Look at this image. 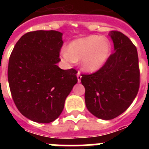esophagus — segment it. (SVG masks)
<instances>
[{
  "label": "esophagus",
  "mask_w": 149,
  "mask_h": 149,
  "mask_svg": "<svg viewBox=\"0 0 149 149\" xmlns=\"http://www.w3.org/2000/svg\"><path fill=\"white\" fill-rule=\"evenodd\" d=\"M77 81H78V83L81 82V72H78L77 74Z\"/></svg>",
  "instance_id": "obj_1"
}]
</instances>
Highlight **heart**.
<instances>
[{
	"label": "heart",
	"instance_id": "heart-1",
	"mask_svg": "<svg viewBox=\"0 0 149 149\" xmlns=\"http://www.w3.org/2000/svg\"><path fill=\"white\" fill-rule=\"evenodd\" d=\"M110 43L107 39L93 35L72 41L66 50L61 52V57L68 64L81 60V67L89 72L98 71L108 60Z\"/></svg>",
	"mask_w": 149,
	"mask_h": 149
}]
</instances>
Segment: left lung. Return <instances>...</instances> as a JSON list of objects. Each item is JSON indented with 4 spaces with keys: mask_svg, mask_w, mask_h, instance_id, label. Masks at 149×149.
Instances as JSON below:
<instances>
[{
    "mask_svg": "<svg viewBox=\"0 0 149 149\" xmlns=\"http://www.w3.org/2000/svg\"><path fill=\"white\" fill-rule=\"evenodd\" d=\"M114 52L99 70L82 74L85 102L95 116L110 120L124 113L136 98L140 73L137 50L127 36L112 30Z\"/></svg>",
    "mask_w": 149,
    "mask_h": 149,
    "instance_id": "left-lung-1",
    "label": "left lung"
}]
</instances>
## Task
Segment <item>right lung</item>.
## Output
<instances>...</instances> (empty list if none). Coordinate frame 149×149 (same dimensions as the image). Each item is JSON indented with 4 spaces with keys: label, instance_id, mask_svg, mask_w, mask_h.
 I'll return each instance as SVG.
<instances>
[{
    "label": "right lung",
    "instance_id": "right-lung-1",
    "mask_svg": "<svg viewBox=\"0 0 149 149\" xmlns=\"http://www.w3.org/2000/svg\"><path fill=\"white\" fill-rule=\"evenodd\" d=\"M63 33L36 30L23 35L12 51L8 81L13 101L21 113L39 123H50L61 114L65 98L77 84V71L63 70Z\"/></svg>",
    "mask_w": 149,
    "mask_h": 149
}]
</instances>
